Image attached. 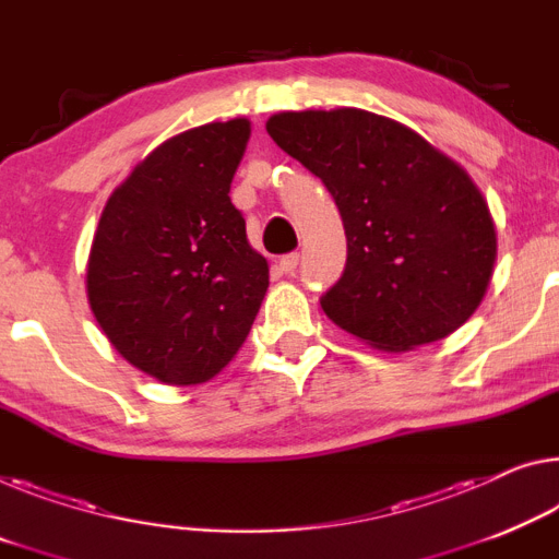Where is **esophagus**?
<instances>
[{"label": "esophagus", "instance_id": "1", "mask_svg": "<svg viewBox=\"0 0 559 559\" xmlns=\"http://www.w3.org/2000/svg\"><path fill=\"white\" fill-rule=\"evenodd\" d=\"M297 264H299V254L297 252H289V254H285L280 260V270H282V274H295Z\"/></svg>", "mask_w": 559, "mask_h": 559}]
</instances>
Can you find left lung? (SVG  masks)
Wrapping results in <instances>:
<instances>
[{"label":"left lung","instance_id":"obj_1","mask_svg":"<svg viewBox=\"0 0 559 559\" xmlns=\"http://www.w3.org/2000/svg\"><path fill=\"white\" fill-rule=\"evenodd\" d=\"M267 132L322 179L342 214L347 264L322 297L337 328L407 352L475 314L492 280L497 231L457 162L409 127L352 107L280 111Z\"/></svg>","mask_w":559,"mask_h":559}]
</instances>
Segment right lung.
<instances>
[{"label": "right lung", "mask_w": 559, "mask_h": 559, "mask_svg": "<svg viewBox=\"0 0 559 559\" xmlns=\"http://www.w3.org/2000/svg\"><path fill=\"white\" fill-rule=\"evenodd\" d=\"M250 119L162 142L109 194L87 260V297L127 362L165 384H202L247 334L270 267L229 200Z\"/></svg>", "instance_id": "right-lung-1"}]
</instances>
